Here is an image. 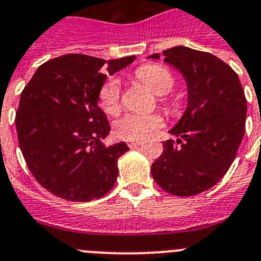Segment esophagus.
I'll return each mask as SVG.
<instances>
[{
  "label": "esophagus",
  "instance_id": "1",
  "mask_svg": "<svg viewBox=\"0 0 261 261\" xmlns=\"http://www.w3.org/2000/svg\"><path fill=\"white\" fill-rule=\"evenodd\" d=\"M140 144H142V143H140V142H128V143H127V145H128V147H130V148L138 147V145H140Z\"/></svg>",
  "mask_w": 261,
  "mask_h": 261
}]
</instances>
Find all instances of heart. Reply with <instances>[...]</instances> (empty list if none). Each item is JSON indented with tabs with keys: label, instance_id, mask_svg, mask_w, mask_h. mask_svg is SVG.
<instances>
[{
	"label": "heart",
	"instance_id": "b5f03b06",
	"mask_svg": "<svg viewBox=\"0 0 261 261\" xmlns=\"http://www.w3.org/2000/svg\"><path fill=\"white\" fill-rule=\"evenodd\" d=\"M136 78L144 83L156 95H166L174 86V78L166 67L161 65H145L138 69ZM121 87L114 79L108 81L100 91V105L109 114L119 110ZM164 118L160 114L128 113L116 122V133L122 139L142 140L149 134L163 127Z\"/></svg>",
	"mask_w": 261,
	"mask_h": 261
}]
</instances>
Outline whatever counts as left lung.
I'll return each mask as SVG.
<instances>
[{"label": "left lung", "mask_w": 261, "mask_h": 261, "mask_svg": "<svg viewBox=\"0 0 261 261\" xmlns=\"http://www.w3.org/2000/svg\"><path fill=\"white\" fill-rule=\"evenodd\" d=\"M148 58H163L187 86L186 110L169 130L179 145L163 143L152 177L169 194L194 196L215 186L236 159L245 134V92L236 71L210 53L174 46Z\"/></svg>", "instance_id": "8db88e82"}]
</instances>
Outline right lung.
<instances>
[{
    "label": "right lung",
    "instance_id": "1",
    "mask_svg": "<svg viewBox=\"0 0 261 261\" xmlns=\"http://www.w3.org/2000/svg\"><path fill=\"white\" fill-rule=\"evenodd\" d=\"M134 60L66 55L43 63L24 87L15 117L19 147L32 175L58 198L91 201L114 186L117 160L128 147L104 144L110 127L100 91L108 72Z\"/></svg>",
    "mask_w": 261,
    "mask_h": 261
}]
</instances>
